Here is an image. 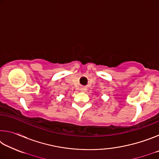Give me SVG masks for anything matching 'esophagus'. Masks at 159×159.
Returning <instances> with one entry per match:
<instances>
[{
    "label": "esophagus",
    "instance_id": "esophagus-1",
    "mask_svg": "<svg viewBox=\"0 0 159 159\" xmlns=\"http://www.w3.org/2000/svg\"><path fill=\"white\" fill-rule=\"evenodd\" d=\"M80 90H81L82 92H86V91H87V88H80Z\"/></svg>",
    "mask_w": 159,
    "mask_h": 159
}]
</instances>
